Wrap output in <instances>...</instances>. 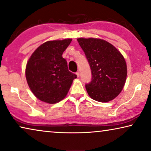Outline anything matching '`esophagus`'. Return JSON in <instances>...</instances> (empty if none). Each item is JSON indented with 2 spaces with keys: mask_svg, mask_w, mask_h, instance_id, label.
Here are the masks:
<instances>
[{
  "mask_svg": "<svg viewBox=\"0 0 151 151\" xmlns=\"http://www.w3.org/2000/svg\"><path fill=\"white\" fill-rule=\"evenodd\" d=\"M76 76H77V77H79L80 74H79V73H78V72H77V73H76Z\"/></svg>",
  "mask_w": 151,
  "mask_h": 151,
  "instance_id": "esophagus-1",
  "label": "esophagus"
}]
</instances>
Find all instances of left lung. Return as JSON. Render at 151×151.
Masks as SVG:
<instances>
[{
	"label": "left lung",
	"mask_w": 151,
	"mask_h": 151,
	"mask_svg": "<svg viewBox=\"0 0 151 151\" xmlns=\"http://www.w3.org/2000/svg\"><path fill=\"white\" fill-rule=\"evenodd\" d=\"M92 70V79L86 88L90 98L101 103L114 100L126 82L127 66L124 57L114 45L99 38L77 39Z\"/></svg>",
	"instance_id": "obj_1"
}]
</instances>
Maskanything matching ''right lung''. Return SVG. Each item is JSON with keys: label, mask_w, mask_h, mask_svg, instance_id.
Returning a JSON list of instances; mask_svg holds the SVG:
<instances>
[{"label": "right lung", "mask_w": 151, "mask_h": 151, "mask_svg": "<svg viewBox=\"0 0 151 151\" xmlns=\"http://www.w3.org/2000/svg\"><path fill=\"white\" fill-rule=\"evenodd\" d=\"M72 39L44 42L36 48L27 63L25 76L31 92L40 101L55 104L68 92L75 74L68 70L62 54Z\"/></svg>", "instance_id": "add662e5"}]
</instances>
